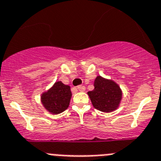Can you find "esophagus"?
<instances>
[{
	"mask_svg": "<svg viewBox=\"0 0 161 161\" xmlns=\"http://www.w3.org/2000/svg\"><path fill=\"white\" fill-rule=\"evenodd\" d=\"M77 89L79 90V91H85L86 87L84 86H78Z\"/></svg>",
	"mask_w": 161,
	"mask_h": 161,
	"instance_id": "esophagus-1",
	"label": "esophagus"
}]
</instances>
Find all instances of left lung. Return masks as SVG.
Listing matches in <instances>:
<instances>
[{
	"label": "left lung",
	"instance_id": "8db88e82",
	"mask_svg": "<svg viewBox=\"0 0 161 161\" xmlns=\"http://www.w3.org/2000/svg\"><path fill=\"white\" fill-rule=\"evenodd\" d=\"M94 89L87 93L95 109L109 113L118 107L121 102V89L114 81L97 76L94 80Z\"/></svg>",
	"mask_w": 161,
	"mask_h": 161
}]
</instances>
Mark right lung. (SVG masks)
Segmentation results:
<instances>
[{
    "label": "right lung",
    "mask_w": 161,
    "mask_h": 161,
    "mask_svg": "<svg viewBox=\"0 0 161 161\" xmlns=\"http://www.w3.org/2000/svg\"><path fill=\"white\" fill-rule=\"evenodd\" d=\"M71 97L69 86L56 82L48 91L42 94V103L46 109L52 114H60L67 109Z\"/></svg>",
    "instance_id": "1"
}]
</instances>
